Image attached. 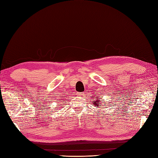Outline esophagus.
I'll list each match as a JSON object with an SVG mask.
<instances>
[{"label":"esophagus","mask_w":158,"mask_h":158,"mask_svg":"<svg viewBox=\"0 0 158 158\" xmlns=\"http://www.w3.org/2000/svg\"><path fill=\"white\" fill-rule=\"evenodd\" d=\"M78 94H79V96H83V95L85 94H84V92H79Z\"/></svg>","instance_id":"1"}]
</instances>
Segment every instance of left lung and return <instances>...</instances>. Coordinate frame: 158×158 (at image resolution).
<instances>
[{
  "instance_id": "obj_1",
  "label": "left lung",
  "mask_w": 158,
  "mask_h": 158,
  "mask_svg": "<svg viewBox=\"0 0 158 158\" xmlns=\"http://www.w3.org/2000/svg\"><path fill=\"white\" fill-rule=\"evenodd\" d=\"M96 100H94V101H93L94 105V106H98V108H100V107H101V106H99L98 103H100V100H101L100 99V98H97V97H98V96H96Z\"/></svg>"
}]
</instances>
